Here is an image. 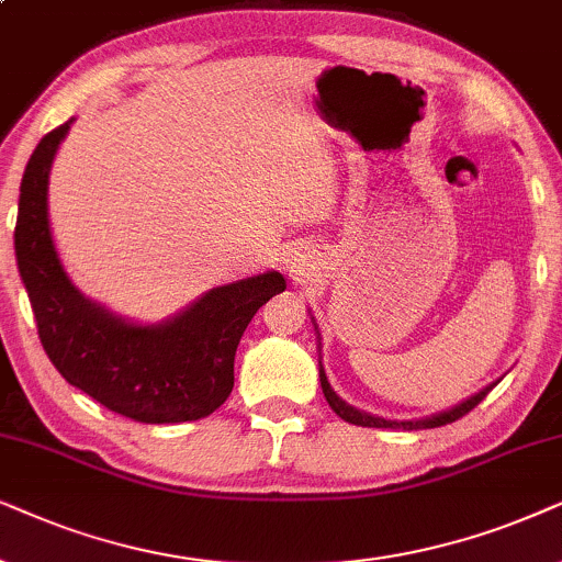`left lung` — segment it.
I'll use <instances>...</instances> for the list:
<instances>
[{"instance_id": "8db88e82", "label": "left lung", "mask_w": 562, "mask_h": 562, "mask_svg": "<svg viewBox=\"0 0 562 562\" xmlns=\"http://www.w3.org/2000/svg\"><path fill=\"white\" fill-rule=\"evenodd\" d=\"M318 378H321V387H324V395H326L328 406H331V408L336 411V416H341L344 422L357 424V426H375V429H406V431H414V429H434V426H445V424L458 422V418L470 414V411H473V408L477 406V403H481V401L485 398V395H488V393L493 391V385L498 383V380H496V383L485 385L481 393L470 395L468 401L458 403V406L450 408V411H442V414H434V416L418 418V422H391V418L370 416V414H364V411H357L355 406H349V403H344V401L339 398V395L334 393L331 383H328V378H326V372H324V364H321Z\"/></svg>"}]
</instances>
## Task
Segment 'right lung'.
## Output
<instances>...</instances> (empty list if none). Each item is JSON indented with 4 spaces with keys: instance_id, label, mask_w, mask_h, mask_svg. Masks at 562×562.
Instances as JSON below:
<instances>
[{
    "instance_id": "right-lung-1",
    "label": "right lung",
    "mask_w": 562,
    "mask_h": 562,
    "mask_svg": "<svg viewBox=\"0 0 562 562\" xmlns=\"http://www.w3.org/2000/svg\"><path fill=\"white\" fill-rule=\"evenodd\" d=\"M58 125L35 146L20 184L14 257L37 336L54 368L104 408L140 424H182L211 416L234 391V357L261 305L285 290L265 272L213 288L156 326L112 316L74 288L48 223V175L69 133Z\"/></svg>"
}]
</instances>
